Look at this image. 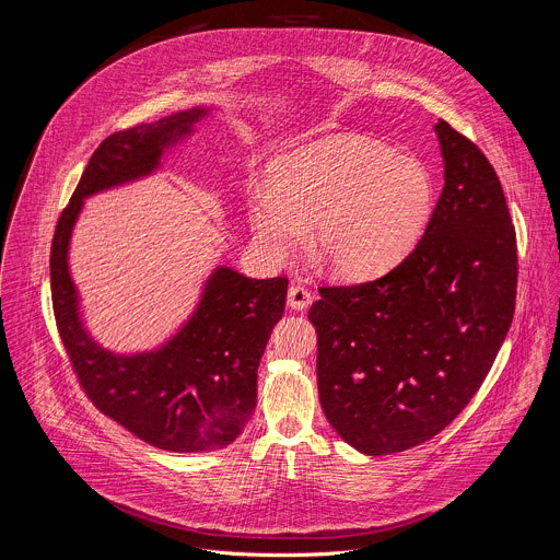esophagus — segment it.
Instances as JSON below:
<instances>
[{"label":"esophagus","mask_w":560,"mask_h":560,"mask_svg":"<svg viewBox=\"0 0 560 560\" xmlns=\"http://www.w3.org/2000/svg\"><path fill=\"white\" fill-rule=\"evenodd\" d=\"M310 303H312V294H310L307 288H303V285H292V288L288 290V305H290L292 310L303 312V310L310 307Z\"/></svg>","instance_id":"esophagus-1"}]
</instances>
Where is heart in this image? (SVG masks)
Listing matches in <instances>:
<instances>
[{"label": "heart", "mask_w": 560, "mask_h": 560, "mask_svg": "<svg viewBox=\"0 0 560 560\" xmlns=\"http://www.w3.org/2000/svg\"><path fill=\"white\" fill-rule=\"evenodd\" d=\"M435 205L429 168L353 133L327 136L275 158L248 224L272 261L305 244L336 279L364 281L398 266L420 242Z\"/></svg>", "instance_id": "1"}]
</instances>
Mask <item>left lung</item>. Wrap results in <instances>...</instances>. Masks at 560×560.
I'll use <instances>...</instances> for the list:
<instances>
[{
  "mask_svg": "<svg viewBox=\"0 0 560 560\" xmlns=\"http://www.w3.org/2000/svg\"><path fill=\"white\" fill-rule=\"evenodd\" d=\"M444 186L413 253L389 275L320 288L316 383L331 429L364 455L413 448L481 387L510 329L516 235L486 155L435 122Z\"/></svg>",
  "mask_w": 560,
  "mask_h": 560,
  "instance_id": "1",
  "label": "left lung"
}]
</instances>
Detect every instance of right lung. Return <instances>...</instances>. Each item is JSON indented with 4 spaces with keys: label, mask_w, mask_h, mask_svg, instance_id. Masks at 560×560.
Returning <instances> with one entry per match:
<instances>
[{
    "label": "right lung",
    "mask_w": 560,
    "mask_h": 560,
    "mask_svg": "<svg viewBox=\"0 0 560 560\" xmlns=\"http://www.w3.org/2000/svg\"><path fill=\"white\" fill-rule=\"evenodd\" d=\"M211 114L191 107L105 138L59 218L50 253L55 318L85 394L138 440L173 453L224 448L250 420L259 360L283 316L288 279L215 266L189 318L155 347L127 353L103 347L88 329L70 246L88 198L155 175Z\"/></svg>",
    "instance_id": "obj_1"
}]
</instances>
